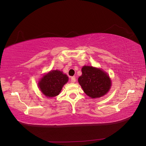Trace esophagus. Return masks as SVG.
Returning <instances> with one entry per match:
<instances>
[{
  "label": "esophagus",
  "instance_id": "34e87169",
  "mask_svg": "<svg viewBox=\"0 0 146 146\" xmlns=\"http://www.w3.org/2000/svg\"><path fill=\"white\" fill-rule=\"evenodd\" d=\"M75 81H76L75 77H74V76H73V77L71 78V82L74 83V82H75Z\"/></svg>",
  "mask_w": 146,
  "mask_h": 146
}]
</instances>
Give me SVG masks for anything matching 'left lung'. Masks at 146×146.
<instances>
[{
    "mask_svg": "<svg viewBox=\"0 0 146 146\" xmlns=\"http://www.w3.org/2000/svg\"><path fill=\"white\" fill-rule=\"evenodd\" d=\"M78 82L84 93L91 98L101 97L107 93L111 85L108 74L100 69L84 66Z\"/></svg>",
    "mask_w": 146,
    "mask_h": 146,
    "instance_id": "left-lung-1",
    "label": "left lung"
}]
</instances>
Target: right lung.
Segmentation results:
<instances>
[{
	"label": "right lung",
	"mask_w": 146,
	"mask_h": 146,
	"mask_svg": "<svg viewBox=\"0 0 146 146\" xmlns=\"http://www.w3.org/2000/svg\"><path fill=\"white\" fill-rule=\"evenodd\" d=\"M68 81V76L58 70L51 71L44 75L38 82V86L44 95L53 97L58 95Z\"/></svg>",
	"instance_id": "add662e5"
}]
</instances>
